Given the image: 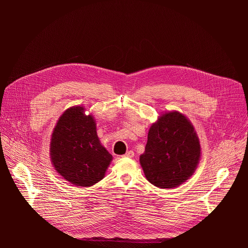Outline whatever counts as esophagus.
Segmentation results:
<instances>
[{
    "instance_id": "esophagus-1",
    "label": "esophagus",
    "mask_w": 248,
    "mask_h": 248,
    "mask_svg": "<svg viewBox=\"0 0 248 248\" xmlns=\"http://www.w3.org/2000/svg\"><path fill=\"white\" fill-rule=\"evenodd\" d=\"M133 156H134V152H133V151H127V152L124 155V157H127V158H133Z\"/></svg>"
}]
</instances>
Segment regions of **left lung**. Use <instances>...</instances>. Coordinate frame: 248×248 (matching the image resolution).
<instances>
[{
  "mask_svg": "<svg viewBox=\"0 0 248 248\" xmlns=\"http://www.w3.org/2000/svg\"><path fill=\"white\" fill-rule=\"evenodd\" d=\"M139 162L149 183L160 188L178 187L194 173L201 146L191 122L179 111L162 113L152 124Z\"/></svg>",
  "mask_w": 248,
  "mask_h": 248,
  "instance_id": "left-lung-1",
  "label": "left lung"
}]
</instances>
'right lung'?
Segmentation results:
<instances>
[{
	"mask_svg": "<svg viewBox=\"0 0 248 248\" xmlns=\"http://www.w3.org/2000/svg\"><path fill=\"white\" fill-rule=\"evenodd\" d=\"M83 106L66 109L50 139V159L56 171L69 184L88 187L100 182L113 156L97 135L94 117Z\"/></svg>",
	"mask_w": 248,
	"mask_h": 248,
	"instance_id": "right-lung-1",
	"label": "right lung"
}]
</instances>
